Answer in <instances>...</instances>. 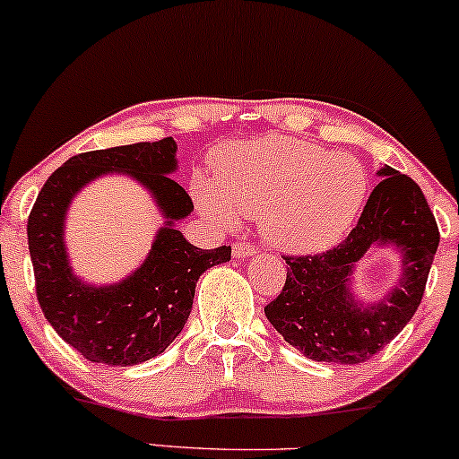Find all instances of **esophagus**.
<instances>
[{
  "mask_svg": "<svg viewBox=\"0 0 459 459\" xmlns=\"http://www.w3.org/2000/svg\"><path fill=\"white\" fill-rule=\"evenodd\" d=\"M233 254H235V258H247V256H254V254H256V247H254L252 243L237 241L233 246Z\"/></svg>",
  "mask_w": 459,
  "mask_h": 459,
  "instance_id": "1",
  "label": "esophagus"
}]
</instances>
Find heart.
<instances>
[{
	"label": "heart",
	"mask_w": 459,
	"mask_h": 459,
	"mask_svg": "<svg viewBox=\"0 0 459 459\" xmlns=\"http://www.w3.org/2000/svg\"><path fill=\"white\" fill-rule=\"evenodd\" d=\"M368 195V176L350 154L269 135L229 148L216 167V188L201 184L207 216L233 226L237 213L260 218V230L288 252H317L350 233Z\"/></svg>",
	"instance_id": "obj_1"
}]
</instances>
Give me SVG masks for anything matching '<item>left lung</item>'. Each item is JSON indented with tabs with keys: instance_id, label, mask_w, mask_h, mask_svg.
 Segmentation results:
<instances>
[{
	"instance_id": "1",
	"label": "left lung",
	"mask_w": 459,
	"mask_h": 459,
	"mask_svg": "<svg viewBox=\"0 0 459 459\" xmlns=\"http://www.w3.org/2000/svg\"><path fill=\"white\" fill-rule=\"evenodd\" d=\"M370 193L356 229L322 254L283 256L288 264L280 297L264 307L266 320L290 345L316 362H367L407 326L421 303L438 226L421 188L392 167ZM392 242L403 254L397 288L375 306L351 294V273L370 245Z\"/></svg>"
}]
</instances>
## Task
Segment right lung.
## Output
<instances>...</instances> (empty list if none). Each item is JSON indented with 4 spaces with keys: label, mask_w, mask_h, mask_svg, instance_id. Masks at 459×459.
<instances>
[{
    "label": "right lung",
    "mask_w": 459,
    "mask_h": 459,
    "mask_svg": "<svg viewBox=\"0 0 459 459\" xmlns=\"http://www.w3.org/2000/svg\"><path fill=\"white\" fill-rule=\"evenodd\" d=\"M173 137L72 156L46 179L27 220L38 303L65 343L91 362L133 367L159 356L182 333L199 277L230 260V246L201 249L176 229L195 210L169 173L178 169ZM106 172H126L153 193L168 218L149 258L114 287L97 289L71 273L62 239L68 203Z\"/></svg>",
    "instance_id": "right-lung-1"
}]
</instances>
